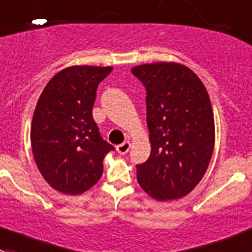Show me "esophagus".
Returning <instances> with one entry per match:
<instances>
[{
    "label": "esophagus",
    "mask_w": 252,
    "mask_h": 252,
    "mask_svg": "<svg viewBox=\"0 0 252 252\" xmlns=\"http://www.w3.org/2000/svg\"><path fill=\"white\" fill-rule=\"evenodd\" d=\"M129 149H130V142H124L122 143V144H119V146H117L118 153H121V154L128 153Z\"/></svg>",
    "instance_id": "34e87169"
}]
</instances>
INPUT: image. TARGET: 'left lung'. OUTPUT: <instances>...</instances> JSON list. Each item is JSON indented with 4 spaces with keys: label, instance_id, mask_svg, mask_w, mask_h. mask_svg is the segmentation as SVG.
<instances>
[{
    "label": "left lung",
    "instance_id": "obj_1",
    "mask_svg": "<svg viewBox=\"0 0 252 252\" xmlns=\"http://www.w3.org/2000/svg\"><path fill=\"white\" fill-rule=\"evenodd\" d=\"M147 90L151 156L137 165V180L152 198L186 196L205 176L215 147L210 96L198 76L177 63L131 69Z\"/></svg>",
    "mask_w": 252,
    "mask_h": 252
}]
</instances>
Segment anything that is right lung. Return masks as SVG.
<instances>
[{"instance_id":"right-lung-1","label":"right lung","mask_w":252,"mask_h":252,"mask_svg":"<svg viewBox=\"0 0 252 252\" xmlns=\"http://www.w3.org/2000/svg\"><path fill=\"white\" fill-rule=\"evenodd\" d=\"M112 66L76 65L61 70L42 90L31 124L38 171L54 189L81 194L100 180L103 159L114 149L93 119L96 89Z\"/></svg>"}]
</instances>
